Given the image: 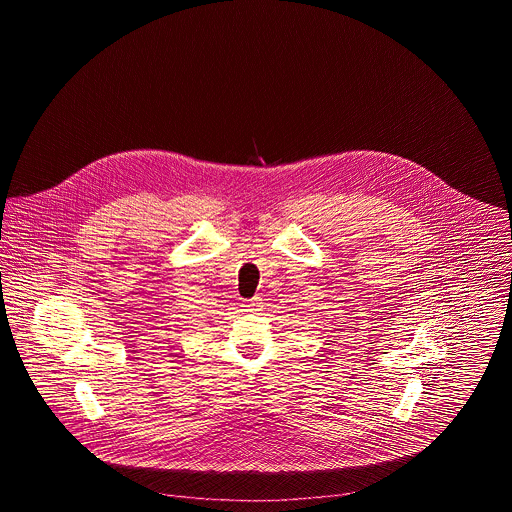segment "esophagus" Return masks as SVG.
I'll list each match as a JSON object with an SVG mask.
<instances>
[{
  "mask_svg": "<svg viewBox=\"0 0 512 512\" xmlns=\"http://www.w3.org/2000/svg\"><path fill=\"white\" fill-rule=\"evenodd\" d=\"M249 307H259V303H257V299H255V301H253V303H251V305H249ZM251 311H253V309H251Z\"/></svg>",
  "mask_w": 512,
  "mask_h": 512,
  "instance_id": "esophagus-1",
  "label": "esophagus"
}]
</instances>
